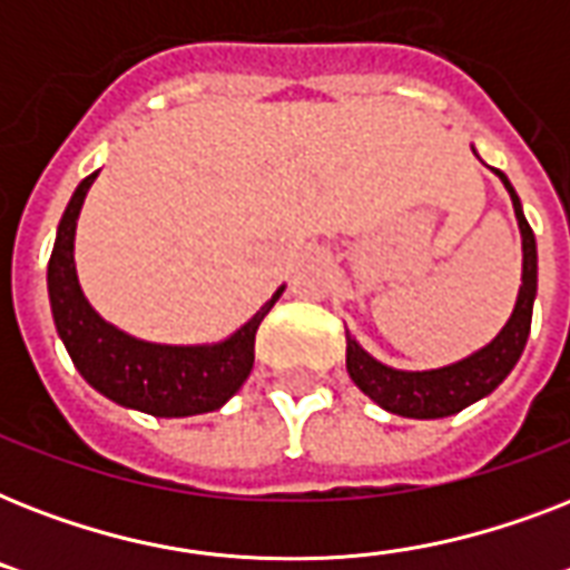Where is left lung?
I'll use <instances>...</instances> for the list:
<instances>
[{
  "label": "left lung",
  "mask_w": 570,
  "mask_h": 570,
  "mask_svg": "<svg viewBox=\"0 0 570 570\" xmlns=\"http://www.w3.org/2000/svg\"><path fill=\"white\" fill-rule=\"evenodd\" d=\"M497 177L503 180V186L512 195L523 239V284L512 320L505 322V328L485 348H479L476 355L464 357L459 364L443 366V370H429V373H402V370L379 364L348 337L346 331L348 375L384 411H393L399 416H414V420H438V416L459 414L461 407L488 396L505 375L512 373L523 346H527L532 325V302H535V289H539V254H535V236H532L530 222L523 218L521 197L514 195L512 183L503 171H497Z\"/></svg>",
  "instance_id": "obj_1"
}]
</instances>
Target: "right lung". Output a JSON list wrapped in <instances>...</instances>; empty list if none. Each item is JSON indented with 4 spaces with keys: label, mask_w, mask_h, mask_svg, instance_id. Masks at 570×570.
Listing matches in <instances>:
<instances>
[{
    "label": "right lung",
    "mask_w": 570,
    "mask_h": 570,
    "mask_svg": "<svg viewBox=\"0 0 570 570\" xmlns=\"http://www.w3.org/2000/svg\"><path fill=\"white\" fill-rule=\"evenodd\" d=\"M97 174L85 177L70 197L47 268L52 320L67 355L94 390L124 407L154 416H191L222 407L250 375L259 322L275 307L284 286L254 320L215 346H159L118 331L88 304L73 263L76 218Z\"/></svg>",
    "instance_id": "add662e5"
}]
</instances>
